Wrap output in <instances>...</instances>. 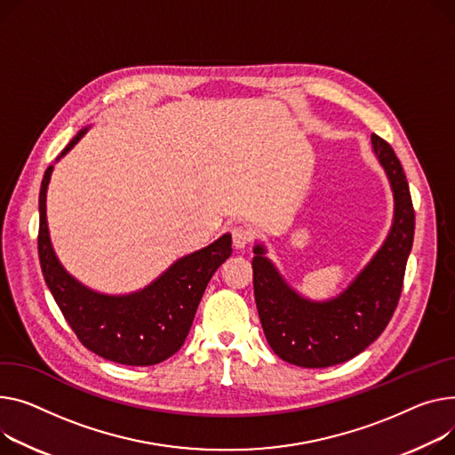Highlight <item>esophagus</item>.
Segmentation results:
<instances>
[{
  "mask_svg": "<svg viewBox=\"0 0 455 455\" xmlns=\"http://www.w3.org/2000/svg\"><path fill=\"white\" fill-rule=\"evenodd\" d=\"M252 239H254V232H252L249 227L239 225V227H234V228H232V243H234L237 249L247 247L249 243H252Z\"/></svg>",
  "mask_w": 455,
  "mask_h": 455,
  "instance_id": "obj_1",
  "label": "esophagus"
}]
</instances>
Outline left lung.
Wrapping results in <instances>:
<instances>
[{
    "mask_svg": "<svg viewBox=\"0 0 455 455\" xmlns=\"http://www.w3.org/2000/svg\"><path fill=\"white\" fill-rule=\"evenodd\" d=\"M373 149L395 194V221L382 249L337 299L311 304L292 292L254 249V298L265 339L282 360L301 368L342 364L373 344L399 306L406 261L413 243L415 210L393 148L371 135Z\"/></svg>",
    "mask_w": 455,
    "mask_h": 455,
    "instance_id": "left-lung-1",
    "label": "left lung"
}]
</instances>
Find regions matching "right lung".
Listing matches in <instances>:
<instances>
[{
  "label": "right lung",
  "instance_id": "add662e5",
  "mask_svg": "<svg viewBox=\"0 0 455 455\" xmlns=\"http://www.w3.org/2000/svg\"><path fill=\"white\" fill-rule=\"evenodd\" d=\"M80 132L62 151H69ZM52 164L40 188L38 256L47 287L76 339L95 355L126 366H154L175 355L185 344L206 283L232 254V237L175 261L164 275L140 292L102 296L80 285L58 263L47 232L45 192Z\"/></svg>",
  "mask_w": 455,
  "mask_h": 455
}]
</instances>
